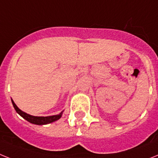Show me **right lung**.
<instances>
[{
    "instance_id": "add662e5",
    "label": "right lung",
    "mask_w": 158,
    "mask_h": 158,
    "mask_svg": "<svg viewBox=\"0 0 158 158\" xmlns=\"http://www.w3.org/2000/svg\"><path fill=\"white\" fill-rule=\"evenodd\" d=\"M12 103H13V105H14V109L16 110V112L19 114L20 116H22V117L26 120L27 121H29L30 123L34 124H38V125H42V124H50V123H52V122L56 121V120H59L63 115V112H61L59 115H54V116H31V115H29V114L26 113V112H22V110L19 109L18 108V106L16 105L15 103L14 102V100H12Z\"/></svg>"
}]
</instances>
